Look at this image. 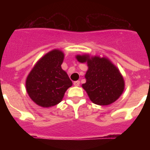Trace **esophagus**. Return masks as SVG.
Here are the masks:
<instances>
[{"instance_id":"34e87169","label":"esophagus","mask_w":150,"mask_h":150,"mask_svg":"<svg viewBox=\"0 0 150 150\" xmlns=\"http://www.w3.org/2000/svg\"><path fill=\"white\" fill-rule=\"evenodd\" d=\"M79 85H80L79 81H75V82H74V86H79Z\"/></svg>"}]
</instances>
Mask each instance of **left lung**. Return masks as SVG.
<instances>
[{
	"label": "left lung",
	"instance_id": "obj_1",
	"mask_svg": "<svg viewBox=\"0 0 150 150\" xmlns=\"http://www.w3.org/2000/svg\"><path fill=\"white\" fill-rule=\"evenodd\" d=\"M80 63L88 66L85 78L86 82L82 85L89 99L95 104L107 106L115 102L123 93L125 80L120 71L106 57L76 55Z\"/></svg>",
	"mask_w": 150,
	"mask_h": 150
}]
</instances>
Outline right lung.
Wrapping results in <instances>:
<instances>
[{
    "mask_svg": "<svg viewBox=\"0 0 150 150\" xmlns=\"http://www.w3.org/2000/svg\"><path fill=\"white\" fill-rule=\"evenodd\" d=\"M64 54L54 49L43 55L34 65L25 80L29 97L42 107L58 104L66 90L72 86L68 74L61 68Z\"/></svg>",
    "mask_w": 150,
    "mask_h": 150,
    "instance_id": "1",
    "label": "right lung"
}]
</instances>
